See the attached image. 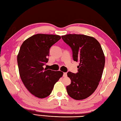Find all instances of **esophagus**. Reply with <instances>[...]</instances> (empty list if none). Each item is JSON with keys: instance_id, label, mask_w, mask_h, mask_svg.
Returning <instances> with one entry per match:
<instances>
[{"instance_id": "obj_1", "label": "esophagus", "mask_w": 121, "mask_h": 121, "mask_svg": "<svg viewBox=\"0 0 121 121\" xmlns=\"http://www.w3.org/2000/svg\"><path fill=\"white\" fill-rule=\"evenodd\" d=\"M63 76L64 77H66L67 76V73H64Z\"/></svg>"}]
</instances>
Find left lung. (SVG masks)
<instances>
[{
  "instance_id": "8db88e82",
  "label": "left lung",
  "mask_w": 121,
  "mask_h": 121,
  "mask_svg": "<svg viewBox=\"0 0 121 121\" xmlns=\"http://www.w3.org/2000/svg\"><path fill=\"white\" fill-rule=\"evenodd\" d=\"M73 52V60L79 61L78 72L67 73L71 80L67 86L68 95L76 100L84 99L96 90L101 80L105 65V56L101 45L91 36L79 34L61 36Z\"/></svg>"
}]
</instances>
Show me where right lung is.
Listing matches in <instances>:
<instances>
[{"label":"right lung","mask_w":121,"mask_h":121,"mask_svg":"<svg viewBox=\"0 0 121 121\" xmlns=\"http://www.w3.org/2000/svg\"><path fill=\"white\" fill-rule=\"evenodd\" d=\"M61 38L57 35L38 34L25 40L17 56L19 75L31 94L43 99L51 94L63 73L44 68L48 61L49 49Z\"/></svg>","instance_id":"obj_1"}]
</instances>
